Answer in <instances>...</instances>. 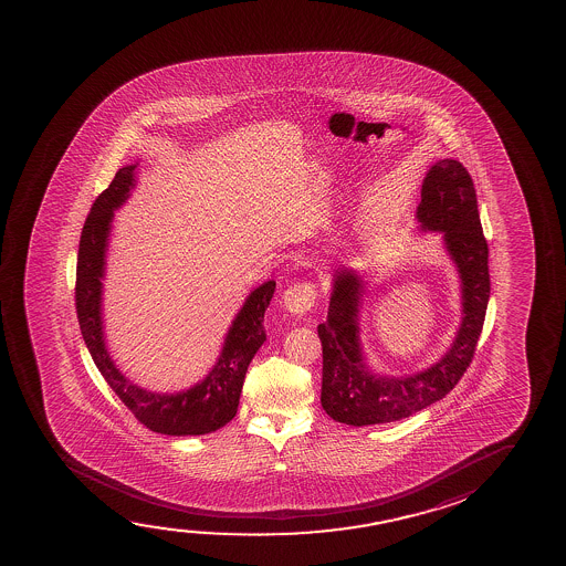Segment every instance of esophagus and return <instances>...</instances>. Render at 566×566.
<instances>
[{"instance_id":"1","label":"esophagus","mask_w":566,"mask_h":566,"mask_svg":"<svg viewBox=\"0 0 566 566\" xmlns=\"http://www.w3.org/2000/svg\"><path fill=\"white\" fill-rule=\"evenodd\" d=\"M315 286L311 282H294L292 286H287L282 295V303L290 313L294 315H305L307 311L315 305Z\"/></svg>"}]
</instances>
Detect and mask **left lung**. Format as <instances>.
Returning a JSON list of instances; mask_svg holds the SVG:
<instances>
[{
	"label": "left lung",
	"mask_w": 566,
	"mask_h": 566,
	"mask_svg": "<svg viewBox=\"0 0 566 566\" xmlns=\"http://www.w3.org/2000/svg\"><path fill=\"white\" fill-rule=\"evenodd\" d=\"M418 220L421 230L444 233V245L462 280V325L441 361L426 371L408 377L377 375L365 365L359 346L357 315L364 280L348 269L336 271L328 317L317 326L323 346L321 403L331 418L346 426L410 418L449 395L472 364L485 321L491 280L475 187L458 160L444 158L427 171Z\"/></svg>",
	"instance_id": "left-lung-1"
}]
</instances>
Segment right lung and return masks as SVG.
Wrapping results in <instances>:
<instances>
[{
  "label": "right lung",
  "mask_w": 566,
  "mask_h": 566,
  "mask_svg": "<svg viewBox=\"0 0 566 566\" xmlns=\"http://www.w3.org/2000/svg\"><path fill=\"white\" fill-rule=\"evenodd\" d=\"M137 164L119 168L108 189H104L86 217L78 241L75 305L78 326L94 364L119 400L143 426L163 434H205L217 431L233 419L240 403L241 387L256 349L266 340L264 311L271 303L276 282L269 280L249 294L233 321L224 348L212 371L193 388L178 395H156L127 380L109 359L102 334V276L114 210L124 205L135 186Z\"/></svg>",
  "instance_id": "1"
}]
</instances>
